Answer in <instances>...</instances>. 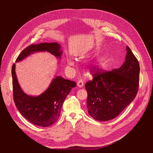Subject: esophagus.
<instances>
[{
  "mask_svg": "<svg viewBox=\"0 0 153 153\" xmlns=\"http://www.w3.org/2000/svg\"><path fill=\"white\" fill-rule=\"evenodd\" d=\"M83 85H84V82H83V81L82 79L79 80L77 82V86H78L79 87H80V88H82V87H83Z\"/></svg>",
  "mask_w": 153,
  "mask_h": 153,
  "instance_id": "1",
  "label": "esophagus"
}]
</instances>
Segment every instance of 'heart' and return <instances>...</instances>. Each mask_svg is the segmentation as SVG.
<instances>
[{
	"mask_svg": "<svg viewBox=\"0 0 153 153\" xmlns=\"http://www.w3.org/2000/svg\"><path fill=\"white\" fill-rule=\"evenodd\" d=\"M68 63H69L70 65H71V64H73V61H72V60H68Z\"/></svg>",
	"mask_w": 153,
	"mask_h": 153,
	"instance_id": "1",
	"label": "heart"
}]
</instances>
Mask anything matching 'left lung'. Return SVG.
Instances as JSON below:
<instances>
[{
	"instance_id": "obj_1",
	"label": "left lung",
	"mask_w": 153,
	"mask_h": 153,
	"mask_svg": "<svg viewBox=\"0 0 153 153\" xmlns=\"http://www.w3.org/2000/svg\"><path fill=\"white\" fill-rule=\"evenodd\" d=\"M126 51L125 61L119 68L108 71L95 67L91 70L93 80L85 85L88 112L97 120L114 119L136 96L140 66L128 47Z\"/></svg>"
}]
</instances>
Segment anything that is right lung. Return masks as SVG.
Masks as SVG:
<instances>
[{
    "instance_id": "add662e5",
    "label": "right lung",
    "mask_w": 153,
    "mask_h": 153,
    "mask_svg": "<svg viewBox=\"0 0 153 153\" xmlns=\"http://www.w3.org/2000/svg\"><path fill=\"white\" fill-rule=\"evenodd\" d=\"M37 51H48L57 57H60L62 53L60 45L57 43L31 44L21 52L16 62L21 61ZM11 74L13 99L21 114L30 122L39 126H50L57 122L65 98L76 86V83L57 76L44 93L33 97L28 96L20 88L16 75L15 63L12 66Z\"/></svg>"
}]
</instances>
